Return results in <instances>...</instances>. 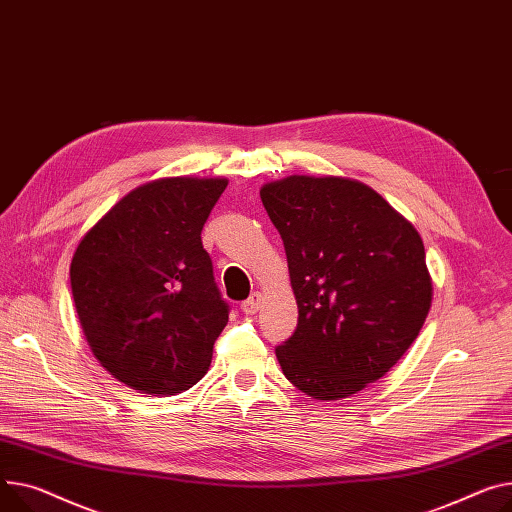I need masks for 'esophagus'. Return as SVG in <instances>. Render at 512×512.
I'll list each match as a JSON object with an SVG mask.
<instances>
[{"mask_svg":"<svg viewBox=\"0 0 512 512\" xmlns=\"http://www.w3.org/2000/svg\"><path fill=\"white\" fill-rule=\"evenodd\" d=\"M261 300H263L261 292H253V294L241 304L243 313H245V315H255V313L261 309Z\"/></svg>","mask_w":512,"mask_h":512,"instance_id":"obj_1","label":"esophagus"}]
</instances>
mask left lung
<instances>
[{
    "mask_svg": "<svg viewBox=\"0 0 512 512\" xmlns=\"http://www.w3.org/2000/svg\"><path fill=\"white\" fill-rule=\"evenodd\" d=\"M259 193L298 304L278 362L313 399L350 397L385 377L426 321L432 282L422 238L358 181L294 175Z\"/></svg>",
    "mask_w": 512,
    "mask_h": 512,
    "instance_id": "8db88e82",
    "label": "left lung"
}]
</instances>
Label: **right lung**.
Listing matches in <instances>:
<instances>
[{
    "instance_id": "add662e5",
    "label": "right lung",
    "mask_w": 512,
    "mask_h": 512,
    "mask_svg": "<svg viewBox=\"0 0 512 512\" xmlns=\"http://www.w3.org/2000/svg\"><path fill=\"white\" fill-rule=\"evenodd\" d=\"M226 179H160L127 193L80 241L72 294L88 344L148 395L193 387L228 323L201 230Z\"/></svg>"
}]
</instances>
